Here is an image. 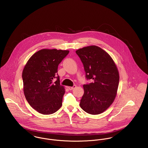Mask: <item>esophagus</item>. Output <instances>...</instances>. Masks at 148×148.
<instances>
[{
    "label": "esophagus",
    "instance_id": "1",
    "mask_svg": "<svg viewBox=\"0 0 148 148\" xmlns=\"http://www.w3.org/2000/svg\"><path fill=\"white\" fill-rule=\"evenodd\" d=\"M76 87V85H74L73 86H72V87H68V88H69V90H73L74 88H75Z\"/></svg>",
    "mask_w": 148,
    "mask_h": 148
}]
</instances>
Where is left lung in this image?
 Returning a JSON list of instances; mask_svg holds the SVG:
<instances>
[{
    "label": "left lung",
    "instance_id": "obj_1",
    "mask_svg": "<svg viewBox=\"0 0 148 148\" xmlns=\"http://www.w3.org/2000/svg\"><path fill=\"white\" fill-rule=\"evenodd\" d=\"M76 53L84 66L86 79L92 80L83 85L80 106L88 114L98 115L105 111L116 98L119 83L117 68L111 57L97 46L84 47Z\"/></svg>",
    "mask_w": 148,
    "mask_h": 148
}]
</instances>
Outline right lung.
Returning a JSON list of instances; mask_svg holds the SVG:
<instances>
[{
  "label": "right lung",
  "mask_w": 148,
  "mask_h": 148,
  "mask_svg": "<svg viewBox=\"0 0 148 148\" xmlns=\"http://www.w3.org/2000/svg\"><path fill=\"white\" fill-rule=\"evenodd\" d=\"M69 50H40L29 59L24 67L22 78L24 95L29 105L43 115L52 114L62 106L65 94L57 74L58 65ZM57 78L54 82L53 80Z\"/></svg>",
  "instance_id": "obj_1"
}]
</instances>
